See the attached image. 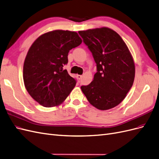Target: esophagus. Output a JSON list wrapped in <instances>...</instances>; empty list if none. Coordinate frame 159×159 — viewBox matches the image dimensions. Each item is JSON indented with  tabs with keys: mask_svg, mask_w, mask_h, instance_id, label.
I'll list each match as a JSON object with an SVG mask.
<instances>
[{
	"mask_svg": "<svg viewBox=\"0 0 159 159\" xmlns=\"http://www.w3.org/2000/svg\"><path fill=\"white\" fill-rule=\"evenodd\" d=\"M77 78H78V80H81V78H82V75H77Z\"/></svg>",
	"mask_w": 159,
	"mask_h": 159,
	"instance_id": "1",
	"label": "esophagus"
}]
</instances>
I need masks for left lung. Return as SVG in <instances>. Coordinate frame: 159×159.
<instances>
[{
    "instance_id": "1",
    "label": "left lung",
    "mask_w": 159,
    "mask_h": 159,
    "mask_svg": "<svg viewBox=\"0 0 159 159\" xmlns=\"http://www.w3.org/2000/svg\"><path fill=\"white\" fill-rule=\"evenodd\" d=\"M91 51L97 72L88 85L81 86L89 102L96 108H114L132 86L135 66L129 49L118 34L107 27L79 31Z\"/></svg>"
}]
</instances>
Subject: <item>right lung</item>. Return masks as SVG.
I'll return each instance as SVG.
<instances>
[{"label":"right lung","mask_w":159,"mask_h":159,"mask_svg":"<svg viewBox=\"0 0 159 159\" xmlns=\"http://www.w3.org/2000/svg\"><path fill=\"white\" fill-rule=\"evenodd\" d=\"M82 41L74 31L55 30L46 33L33 43L23 66V80L28 93L43 106L61 104L74 89L77 80L63 66L69 51Z\"/></svg>","instance_id":"right-lung-1"}]
</instances>
